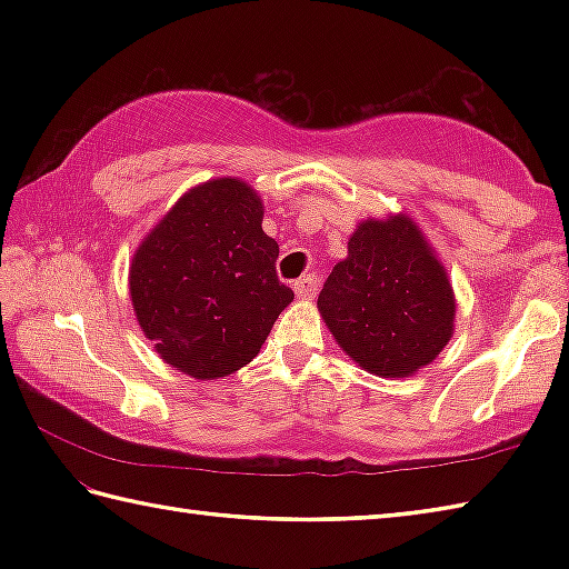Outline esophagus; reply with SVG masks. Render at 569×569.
<instances>
[{
    "mask_svg": "<svg viewBox=\"0 0 569 569\" xmlns=\"http://www.w3.org/2000/svg\"><path fill=\"white\" fill-rule=\"evenodd\" d=\"M318 286H320V278L308 273V276H303V278H298V281L293 283V291H296L300 298H312V296L318 293Z\"/></svg>",
    "mask_w": 569,
    "mask_h": 569,
    "instance_id": "esophagus-1",
    "label": "esophagus"
}]
</instances>
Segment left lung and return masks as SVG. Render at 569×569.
I'll list each match as a JSON object with an SVG mask.
<instances>
[{
  "label": "left lung",
  "mask_w": 569,
  "mask_h": 569,
  "mask_svg": "<svg viewBox=\"0 0 569 569\" xmlns=\"http://www.w3.org/2000/svg\"><path fill=\"white\" fill-rule=\"evenodd\" d=\"M318 310L335 342L383 379L413 377L455 330L450 278L408 214L359 222Z\"/></svg>",
  "instance_id": "8db88e82"
}]
</instances>
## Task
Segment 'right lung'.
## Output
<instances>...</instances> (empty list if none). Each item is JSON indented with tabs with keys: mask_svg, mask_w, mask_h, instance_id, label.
I'll list each match as a JSON object with an SVG mask.
<instances>
[{
	"mask_svg": "<svg viewBox=\"0 0 569 569\" xmlns=\"http://www.w3.org/2000/svg\"><path fill=\"white\" fill-rule=\"evenodd\" d=\"M261 220L257 190L217 178L190 188L139 244L131 306L166 365L204 381L259 355L293 300L278 281V244Z\"/></svg>",
	"mask_w": 569,
	"mask_h": 569,
	"instance_id": "right-lung-1",
	"label": "right lung"
}]
</instances>
